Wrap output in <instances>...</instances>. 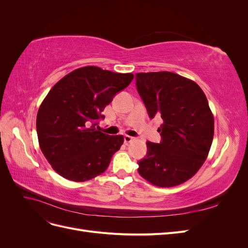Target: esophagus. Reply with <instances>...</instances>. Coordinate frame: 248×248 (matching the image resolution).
Here are the masks:
<instances>
[{
  "label": "esophagus",
  "mask_w": 248,
  "mask_h": 248,
  "mask_svg": "<svg viewBox=\"0 0 248 248\" xmlns=\"http://www.w3.org/2000/svg\"><path fill=\"white\" fill-rule=\"evenodd\" d=\"M133 140H134V139H133L132 137H129V136H125V137H124V142H125L126 145L129 144V142H131Z\"/></svg>",
  "instance_id": "1"
}]
</instances>
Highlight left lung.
<instances>
[{
  "label": "left lung",
  "instance_id": "8db88e82",
  "mask_svg": "<svg viewBox=\"0 0 248 248\" xmlns=\"http://www.w3.org/2000/svg\"><path fill=\"white\" fill-rule=\"evenodd\" d=\"M137 88L150 118L160 116V144L147 141L139 174L158 187H174L197 174L214 136V117L196 81L174 72L137 73Z\"/></svg>",
  "mask_w": 248,
  "mask_h": 248
}]
</instances>
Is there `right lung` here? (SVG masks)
Masks as SVG:
<instances>
[{"mask_svg":"<svg viewBox=\"0 0 248 248\" xmlns=\"http://www.w3.org/2000/svg\"><path fill=\"white\" fill-rule=\"evenodd\" d=\"M132 73H117L96 66L73 70L50 89L38 109L37 136L43 155L60 176L84 182L101 175L124 142L96 128L101 112Z\"/></svg>","mask_w":248,"mask_h":248,"instance_id":"right-lung-1","label":"right lung"}]
</instances>
